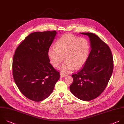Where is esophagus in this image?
I'll return each mask as SVG.
<instances>
[{
  "mask_svg": "<svg viewBox=\"0 0 124 124\" xmlns=\"http://www.w3.org/2000/svg\"><path fill=\"white\" fill-rule=\"evenodd\" d=\"M67 76L66 74H63V73H60V77H61V78L64 77H65V76Z\"/></svg>",
  "mask_w": 124,
  "mask_h": 124,
  "instance_id": "1",
  "label": "esophagus"
}]
</instances>
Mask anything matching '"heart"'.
Segmentation results:
<instances>
[{
  "label": "heart",
  "mask_w": 124,
  "mask_h": 124,
  "mask_svg": "<svg viewBox=\"0 0 124 124\" xmlns=\"http://www.w3.org/2000/svg\"><path fill=\"white\" fill-rule=\"evenodd\" d=\"M55 47H50L48 55L52 65L57 68L64 59L60 67L63 73H70L75 69L81 68L86 63L90 52V45L87 39L78 38L67 33L57 39Z\"/></svg>",
  "instance_id": "obj_1"
}]
</instances>
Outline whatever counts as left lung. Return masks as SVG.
Wrapping results in <instances>:
<instances>
[{
	"mask_svg": "<svg viewBox=\"0 0 124 124\" xmlns=\"http://www.w3.org/2000/svg\"><path fill=\"white\" fill-rule=\"evenodd\" d=\"M90 38L91 51L80 70L72 75L71 93L78 99L90 101L98 97L106 89L113 69V60L110 48L97 35L80 32Z\"/></svg>",
	"mask_w": 124,
	"mask_h": 124,
	"instance_id": "1",
	"label": "left lung"
}]
</instances>
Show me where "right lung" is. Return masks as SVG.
<instances>
[{
    "instance_id": "1",
    "label": "right lung",
    "mask_w": 124,
    "mask_h": 124,
    "mask_svg": "<svg viewBox=\"0 0 124 124\" xmlns=\"http://www.w3.org/2000/svg\"><path fill=\"white\" fill-rule=\"evenodd\" d=\"M57 32L30 34L16 48L13 61V75L21 93L35 102L47 98L60 78L50 63L48 51Z\"/></svg>"
}]
</instances>
